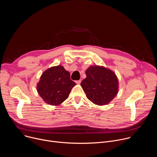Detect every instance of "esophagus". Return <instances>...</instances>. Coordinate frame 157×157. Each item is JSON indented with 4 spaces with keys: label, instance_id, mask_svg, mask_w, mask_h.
I'll return each mask as SVG.
<instances>
[{
    "label": "esophagus",
    "instance_id": "34e87169",
    "mask_svg": "<svg viewBox=\"0 0 157 157\" xmlns=\"http://www.w3.org/2000/svg\"><path fill=\"white\" fill-rule=\"evenodd\" d=\"M75 82H76V84H79L81 83V80H78V81H76Z\"/></svg>",
    "mask_w": 157,
    "mask_h": 157
}]
</instances>
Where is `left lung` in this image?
I'll use <instances>...</instances> for the list:
<instances>
[{
  "label": "left lung",
  "mask_w": 157,
  "mask_h": 157,
  "mask_svg": "<svg viewBox=\"0 0 157 157\" xmlns=\"http://www.w3.org/2000/svg\"><path fill=\"white\" fill-rule=\"evenodd\" d=\"M86 75L81 86L87 98L94 104H107L117 94L119 81L114 71L101 66H90Z\"/></svg>",
  "instance_id": "left-lung-1"
}]
</instances>
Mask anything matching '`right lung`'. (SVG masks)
<instances>
[{
	"label": "right lung",
	"instance_id": "right-lung-1",
	"mask_svg": "<svg viewBox=\"0 0 157 157\" xmlns=\"http://www.w3.org/2000/svg\"><path fill=\"white\" fill-rule=\"evenodd\" d=\"M76 84L71 80L70 73L61 65L44 71L36 85L37 92L43 100L51 105H59L68 98Z\"/></svg>",
	"mask_w": 157,
	"mask_h": 157
}]
</instances>
